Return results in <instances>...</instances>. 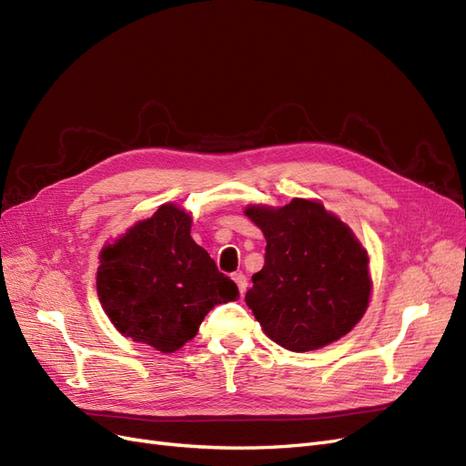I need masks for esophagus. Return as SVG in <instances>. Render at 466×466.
I'll return each mask as SVG.
<instances>
[{"instance_id":"esophagus-1","label":"esophagus","mask_w":466,"mask_h":466,"mask_svg":"<svg viewBox=\"0 0 466 466\" xmlns=\"http://www.w3.org/2000/svg\"><path fill=\"white\" fill-rule=\"evenodd\" d=\"M233 281L237 283V287H238V293L243 295L245 291H247V278H245V274H240V271H237V274H233Z\"/></svg>"}]
</instances>
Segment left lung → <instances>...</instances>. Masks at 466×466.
Segmentation results:
<instances>
[{"instance_id": "8db88e82", "label": "left lung", "mask_w": 466, "mask_h": 466, "mask_svg": "<svg viewBox=\"0 0 466 466\" xmlns=\"http://www.w3.org/2000/svg\"><path fill=\"white\" fill-rule=\"evenodd\" d=\"M266 237L264 268L247 304L271 341L307 352L341 339L368 309V252L345 223L316 200L248 206Z\"/></svg>"}]
</instances>
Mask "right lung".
Segmentation results:
<instances>
[{"label": "right lung", "instance_id": "right-lung-1", "mask_svg": "<svg viewBox=\"0 0 466 466\" xmlns=\"http://www.w3.org/2000/svg\"><path fill=\"white\" fill-rule=\"evenodd\" d=\"M192 218L164 204L100 252L96 289L125 337L175 352L197 335L216 304L238 299L237 285L190 237Z\"/></svg>", "mask_w": 466, "mask_h": 466}]
</instances>
